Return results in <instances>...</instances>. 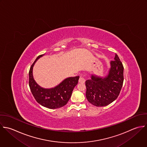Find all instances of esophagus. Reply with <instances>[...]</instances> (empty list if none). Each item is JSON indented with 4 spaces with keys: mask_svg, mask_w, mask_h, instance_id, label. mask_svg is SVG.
Here are the masks:
<instances>
[{
    "mask_svg": "<svg viewBox=\"0 0 147 147\" xmlns=\"http://www.w3.org/2000/svg\"><path fill=\"white\" fill-rule=\"evenodd\" d=\"M78 81H79V82L81 83V84H84V83L85 82V78H84V77L81 76H80Z\"/></svg>",
    "mask_w": 147,
    "mask_h": 147,
    "instance_id": "34e87169",
    "label": "esophagus"
}]
</instances>
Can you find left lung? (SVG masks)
I'll return each mask as SVG.
<instances>
[{"label": "left lung", "mask_w": 147, "mask_h": 147, "mask_svg": "<svg viewBox=\"0 0 147 147\" xmlns=\"http://www.w3.org/2000/svg\"><path fill=\"white\" fill-rule=\"evenodd\" d=\"M124 67L116 54L114 61L110 62V68L104 77L92 74L85 82L86 97L96 107H105L113 102L119 96L124 81Z\"/></svg>", "instance_id": "obj_1"}]
</instances>
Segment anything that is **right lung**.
Wrapping results in <instances>:
<instances>
[{
	"label": "right lung",
	"mask_w": 147,
	"mask_h": 147,
	"mask_svg": "<svg viewBox=\"0 0 147 147\" xmlns=\"http://www.w3.org/2000/svg\"><path fill=\"white\" fill-rule=\"evenodd\" d=\"M45 54L39 55L29 71V86L35 100L42 106L49 109H57L65 106L71 97L74 87L77 85L80 77H69L63 80L54 88H44L35 81L32 70L35 62Z\"/></svg>",
	"instance_id": "obj_1"
}]
</instances>
